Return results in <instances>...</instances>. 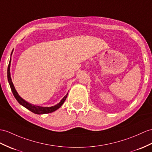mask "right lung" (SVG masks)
Listing matches in <instances>:
<instances>
[{
    "mask_svg": "<svg viewBox=\"0 0 152 152\" xmlns=\"http://www.w3.org/2000/svg\"><path fill=\"white\" fill-rule=\"evenodd\" d=\"M12 53H13V51H12V53H11V56H12ZM10 62H11V60L10 61V63H9L8 67V80L10 86L11 88V90H12V93L14 95V97L16 99V100L20 104L23 106L24 107H25L26 108H27L29 111H31V112L36 113V114H45V113H49L53 112L55 110L58 109L62 104H63V103L64 102L66 99L67 98L68 94H66L63 98H62V99L61 100L60 102L58 103L57 104H56L54 106H51V107H42V106H35V105L30 104V103L28 102L27 101H24V100L23 98H21L19 96V95L18 94V93L15 90V87H14V85L12 83V78H11V76H10Z\"/></svg>",
    "mask_w": 152,
    "mask_h": 152,
    "instance_id": "obj_1",
    "label": "right lung"
}]
</instances>
